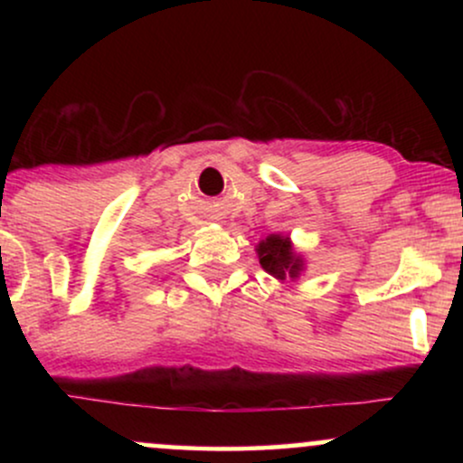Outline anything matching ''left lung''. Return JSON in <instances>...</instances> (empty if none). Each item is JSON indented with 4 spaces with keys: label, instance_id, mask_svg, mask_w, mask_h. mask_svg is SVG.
Here are the masks:
<instances>
[{
    "label": "left lung",
    "instance_id": "8db88e82",
    "mask_svg": "<svg viewBox=\"0 0 463 463\" xmlns=\"http://www.w3.org/2000/svg\"><path fill=\"white\" fill-rule=\"evenodd\" d=\"M259 263L269 276L283 283L285 279L298 280L307 269V261L300 252H296L289 235L272 232L261 239L257 246Z\"/></svg>",
    "mask_w": 463,
    "mask_h": 463
}]
</instances>
